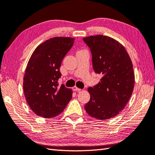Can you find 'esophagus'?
Returning a JSON list of instances; mask_svg holds the SVG:
<instances>
[{"label":"esophagus","mask_w":155,"mask_h":155,"mask_svg":"<svg viewBox=\"0 0 155 155\" xmlns=\"http://www.w3.org/2000/svg\"><path fill=\"white\" fill-rule=\"evenodd\" d=\"M72 90H73V91H80L81 89L77 87V86H74V87H72Z\"/></svg>","instance_id":"1"}]
</instances>
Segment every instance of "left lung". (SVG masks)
I'll return each instance as SVG.
<instances>
[{"instance_id": "8db88e82", "label": "left lung", "mask_w": 155, "mask_h": 155, "mask_svg": "<svg viewBox=\"0 0 155 155\" xmlns=\"http://www.w3.org/2000/svg\"><path fill=\"white\" fill-rule=\"evenodd\" d=\"M83 40L90 48L94 72L102 75L97 85L88 88L90 100L85 109L94 118H112L124 108L132 95V61L124 47L110 37L97 35Z\"/></svg>"}]
</instances>
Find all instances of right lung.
I'll list each match as a JSON object with an SVG mask.
<instances>
[{
	"label": "right lung",
	"instance_id": "right-lung-1",
	"mask_svg": "<svg viewBox=\"0 0 155 155\" xmlns=\"http://www.w3.org/2000/svg\"><path fill=\"white\" fill-rule=\"evenodd\" d=\"M74 38L55 37L39 45L28 62L23 90L28 106L37 115L51 118L59 115L70 101L72 91L59 85L63 59Z\"/></svg>",
	"mask_w": 155,
	"mask_h": 155
}]
</instances>
